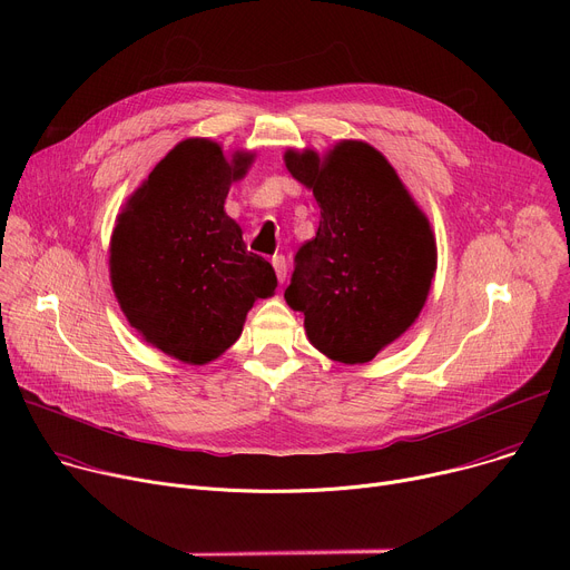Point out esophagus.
<instances>
[{
  "instance_id": "34e87169",
  "label": "esophagus",
  "mask_w": 570,
  "mask_h": 570,
  "mask_svg": "<svg viewBox=\"0 0 570 570\" xmlns=\"http://www.w3.org/2000/svg\"><path fill=\"white\" fill-rule=\"evenodd\" d=\"M273 268H275V275H277L279 284H284V282H286V275H288V262H286V257H282V255L273 257Z\"/></svg>"
}]
</instances>
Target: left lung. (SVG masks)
<instances>
[{
	"mask_svg": "<svg viewBox=\"0 0 570 570\" xmlns=\"http://www.w3.org/2000/svg\"><path fill=\"white\" fill-rule=\"evenodd\" d=\"M320 207L284 297L304 313L308 343L345 365L370 363L420 317L438 271L429 216L381 150L341 139L327 153H284Z\"/></svg>",
	"mask_w": 570,
	"mask_h": 570,
	"instance_id": "1",
	"label": "left lung"
}]
</instances>
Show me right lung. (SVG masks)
I'll return each instance as SVG.
<instances>
[{"instance_id": "obj_1", "label": "right lung", "mask_w": 570, "mask_h": 570, "mask_svg": "<svg viewBox=\"0 0 570 570\" xmlns=\"http://www.w3.org/2000/svg\"><path fill=\"white\" fill-rule=\"evenodd\" d=\"M253 150L223 153L189 137L159 159L121 207L110 236V282L130 327L187 365H207L240 336L259 297L275 295L273 266L246 250L225 214Z\"/></svg>"}]
</instances>
